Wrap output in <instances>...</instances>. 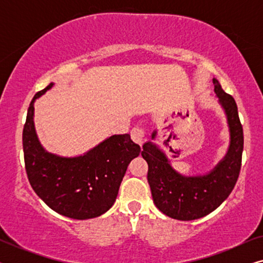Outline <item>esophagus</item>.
Masks as SVG:
<instances>
[{"mask_svg": "<svg viewBox=\"0 0 263 263\" xmlns=\"http://www.w3.org/2000/svg\"><path fill=\"white\" fill-rule=\"evenodd\" d=\"M130 135H132L133 141L136 142V143H139L140 146L142 145V142H143V138H145V132H143V129H142V128H140V127H134V128L132 129Z\"/></svg>", "mask_w": 263, "mask_h": 263, "instance_id": "1", "label": "esophagus"}]
</instances>
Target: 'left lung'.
I'll use <instances>...</instances> for the list:
<instances>
[{
  "label": "left lung",
  "mask_w": 263,
  "mask_h": 263,
  "mask_svg": "<svg viewBox=\"0 0 263 263\" xmlns=\"http://www.w3.org/2000/svg\"><path fill=\"white\" fill-rule=\"evenodd\" d=\"M214 92L228 118L230 146L225 157L206 175L183 176L157 143L146 142L141 156L148 164L147 179L158 210L177 220H195L210 214L228 199L238 179L243 153V128L235 99L213 79ZM157 130L152 133V140Z\"/></svg>",
  "instance_id": "1"
}]
</instances>
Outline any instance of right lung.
Wrapping results in <instances>:
<instances>
[{
	"mask_svg": "<svg viewBox=\"0 0 263 263\" xmlns=\"http://www.w3.org/2000/svg\"><path fill=\"white\" fill-rule=\"evenodd\" d=\"M53 86L38 92L27 111L23 132L25 168L35 194L64 217H99L116 201L130 161L141 152L129 134L112 135L79 157H61L44 149L34 129V102Z\"/></svg>",
	"mask_w": 263,
	"mask_h": 263,
	"instance_id": "right-lung-1",
	"label": "right lung"
}]
</instances>
